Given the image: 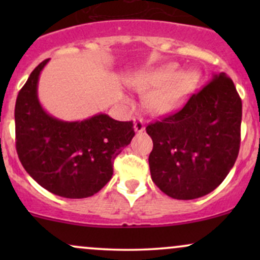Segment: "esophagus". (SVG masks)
<instances>
[{"mask_svg": "<svg viewBox=\"0 0 260 260\" xmlns=\"http://www.w3.org/2000/svg\"><path fill=\"white\" fill-rule=\"evenodd\" d=\"M144 129H145V126H144V122H143L142 118L140 117L136 118V120H134V131L140 133V132H143Z\"/></svg>", "mask_w": 260, "mask_h": 260, "instance_id": "34e87169", "label": "esophagus"}]
</instances>
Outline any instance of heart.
Returning a JSON list of instances; mask_svg holds the SVG:
<instances>
[{
  "label": "heart",
  "instance_id": "heart-1",
  "mask_svg": "<svg viewBox=\"0 0 260 260\" xmlns=\"http://www.w3.org/2000/svg\"><path fill=\"white\" fill-rule=\"evenodd\" d=\"M194 82V74L184 73L178 76L177 66L169 63L157 70L138 74L133 80V85L142 92L154 89L148 95L147 105L151 112L165 115L181 105Z\"/></svg>",
  "mask_w": 260,
  "mask_h": 260
}]
</instances>
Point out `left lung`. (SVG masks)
I'll use <instances>...</instances> for the list:
<instances>
[{
  "instance_id": "8db88e82",
  "label": "left lung",
  "mask_w": 260,
  "mask_h": 260,
  "mask_svg": "<svg viewBox=\"0 0 260 260\" xmlns=\"http://www.w3.org/2000/svg\"><path fill=\"white\" fill-rule=\"evenodd\" d=\"M242 101L225 73L214 74L180 111L148 124L153 182L181 201L213 192L234 168L241 143Z\"/></svg>"
}]
</instances>
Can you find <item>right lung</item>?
Returning a JSON list of instances; mask_svg holds the SVG:
<instances>
[{"mask_svg":"<svg viewBox=\"0 0 260 260\" xmlns=\"http://www.w3.org/2000/svg\"><path fill=\"white\" fill-rule=\"evenodd\" d=\"M49 59L30 73L18 92L16 149L25 171L53 194L79 199L94 196L111 180L113 160L134 137L133 122L99 113L84 121L52 117L38 99V80Z\"/></svg>","mask_w":260,"mask_h":260,"instance_id":"right-lung-1","label":"right lung"}]
</instances>
